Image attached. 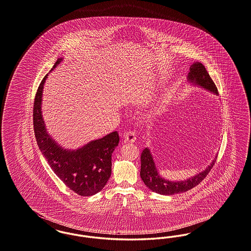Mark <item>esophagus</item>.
Segmentation results:
<instances>
[{"instance_id": "34e87169", "label": "esophagus", "mask_w": 251, "mask_h": 251, "mask_svg": "<svg viewBox=\"0 0 251 251\" xmlns=\"http://www.w3.org/2000/svg\"><path fill=\"white\" fill-rule=\"evenodd\" d=\"M137 137H136V133L134 131H129L125 135V142L126 143H133L136 142Z\"/></svg>"}]
</instances>
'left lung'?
Masks as SVG:
<instances>
[{"instance_id":"obj_1","label":"left lung","mask_w":251,"mask_h":251,"mask_svg":"<svg viewBox=\"0 0 251 251\" xmlns=\"http://www.w3.org/2000/svg\"><path fill=\"white\" fill-rule=\"evenodd\" d=\"M189 69L190 72L187 76V81L191 85L202 88L218 96V89L202 64L198 62L194 63L191 65ZM216 159L217 156L205 170L186 180L170 181L159 175L153 160V154L150 149L146 147L143 149L141 154V177L145 185L155 193L161 195H174L183 193L199 185L206 177L208 173L211 171L216 162Z\"/></svg>"}]
</instances>
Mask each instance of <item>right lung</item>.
<instances>
[{
	"mask_svg": "<svg viewBox=\"0 0 251 251\" xmlns=\"http://www.w3.org/2000/svg\"><path fill=\"white\" fill-rule=\"evenodd\" d=\"M64 58H58L50 72ZM47 74L41 81L33 104V128L38 147L64 184L80 196H92L107 185L111 175V154L119 144V134L111 132L105 137L91 141L77 149L61 146L47 130L42 115L43 89Z\"/></svg>",
	"mask_w": 251,
	"mask_h": 251,
	"instance_id": "right-lung-1",
	"label": "right lung"
}]
</instances>
